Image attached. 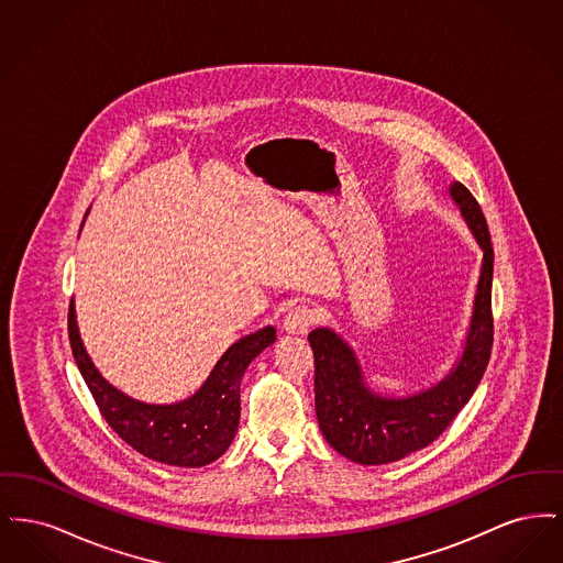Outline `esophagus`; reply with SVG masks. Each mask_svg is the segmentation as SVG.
Instances as JSON below:
<instances>
[{
  "mask_svg": "<svg viewBox=\"0 0 563 563\" xmlns=\"http://www.w3.org/2000/svg\"><path fill=\"white\" fill-rule=\"evenodd\" d=\"M314 317H317L314 308H310V306H306V303H299V306H294V308L285 314L283 327H285L287 333L303 335V333H308L310 324L314 322Z\"/></svg>",
  "mask_w": 563,
  "mask_h": 563,
  "instance_id": "obj_1",
  "label": "esophagus"
}]
</instances>
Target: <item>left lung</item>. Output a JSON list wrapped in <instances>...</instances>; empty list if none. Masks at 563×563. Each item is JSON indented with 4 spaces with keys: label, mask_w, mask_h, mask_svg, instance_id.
I'll list each match as a JSON object with an SVG mask.
<instances>
[{
    "label": "left lung",
    "mask_w": 563,
    "mask_h": 563,
    "mask_svg": "<svg viewBox=\"0 0 563 563\" xmlns=\"http://www.w3.org/2000/svg\"><path fill=\"white\" fill-rule=\"evenodd\" d=\"M448 196L483 253L468 331L448 375L427 390L388 397L367 384L356 352L340 333L319 327L308 335L314 352V407L322 437L356 464H388L427 448L452 424L485 374L494 340V249L473 194L454 181Z\"/></svg>",
    "instance_id": "left-lung-1"
}]
</instances>
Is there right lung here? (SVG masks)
I'll return each mask as SVG.
<instances>
[{"instance_id": "right-lung-1", "label": "right lung", "mask_w": 563, "mask_h": 563, "mask_svg": "<svg viewBox=\"0 0 563 563\" xmlns=\"http://www.w3.org/2000/svg\"><path fill=\"white\" fill-rule=\"evenodd\" d=\"M69 342L81 377L109 427L131 448L162 464L196 468L211 464L232 445L241 422V382L251 361L276 342L268 324L234 342L214 363L205 384L184 401L145 402L118 390L84 349L69 303Z\"/></svg>"}]
</instances>
